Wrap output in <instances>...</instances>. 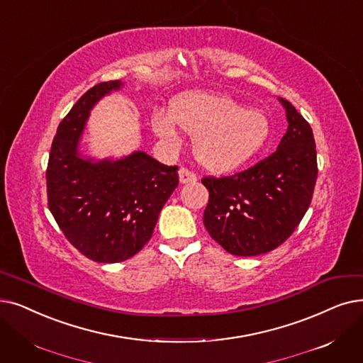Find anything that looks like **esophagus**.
Listing matches in <instances>:
<instances>
[{"label": "esophagus", "instance_id": "obj_1", "mask_svg": "<svg viewBox=\"0 0 363 363\" xmlns=\"http://www.w3.org/2000/svg\"><path fill=\"white\" fill-rule=\"evenodd\" d=\"M179 181H181L182 184L196 182V181H197V175H196L194 172H191L190 169L181 167V169H179Z\"/></svg>", "mask_w": 363, "mask_h": 363}]
</instances>
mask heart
<instances>
[{"label":"heart","mask_w":363,"mask_h":363,"mask_svg":"<svg viewBox=\"0 0 363 363\" xmlns=\"http://www.w3.org/2000/svg\"><path fill=\"white\" fill-rule=\"evenodd\" d=\"M196 138V154L203 166L212 170H228L255 155L270 133L267 117L247 109L225 96L194 94L173 104L172 116L155 114L152 128L155 133L178 140L174 124Z\"/></svg>","instance_id":"heart-1"}]
</instances>
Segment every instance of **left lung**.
Listing matches in <instances>:
<instances>
[{"mask_svg": "<svg viewBox=\"0 0 363 363\" xmlns=\"http://www.w3.org/2000/svg\"><path fill=\"white\" fill-rule=\"evenodd\" d=\"M286 108L279 148L231 177H204L209 190L203 224L231 255L257 257L286 242L304 218L318 179L316 143L308 121Z\"/></svg>", "mask_w": 363, "mask_h": 363, "instance_id": "8db88e82", "label": "left lung"}]
</instances>
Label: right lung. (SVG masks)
<instances>
[{
    "instance_id": "right-lung-1",
    "label": "right lung",
    "mask_w": 363,
    "mask_h": 363,
    "mask_svg": "<svg viewBox=\"0 0 363 363\" xmlns=\"http://www.w3.org/2000/svg\"><path fill=\"white\" fill-rule=\"evenodd\" d=\"M118 80L89 89L60 121L45 170L47 204L68 242L94 262L132 258L151 239L164 203L179 184L178 166L145 152L90 163L78 139L90 108L118 89Z\"/></svg>"
}]
</instances>
